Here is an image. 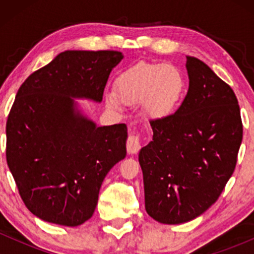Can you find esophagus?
<instances>
[{
	"mask_svg": "<svg viewBox=\"0 0 254 254\" xmlns=\"http://www.w3.org/2000/svg\"><path fill=\"white\" fill-rule=\"evenodd\" d=\"M127 149L129 154L138 153V150L141 149V137H139V135L131 133V135L127 137Z\"/></svg>",
	"mask_w": 254,
	"mask_h": 254,
	"instance_id": "obj_1",
	"label": "esophagus"
}]
</instances>
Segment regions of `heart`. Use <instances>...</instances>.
<instances>
[{
	"label": "heart",
	"instance_id": "heart-1",
	"mask_svg": "<svg viewBox=\"0 0 254 254\" xmlns=\"http://www.w3.org/2000/svg\"><path fill=\"white\" fill-rule=\"evenodd\" d=\"M117 97L109 95L107 101L119 109L122 103H142L144 116L161 119L173 113L184 97L185 78L172 64H141L119 76L116 83Z\"/></svg>",
	"mask_w": 254,
	"mask_h": 254
}]
</instances>
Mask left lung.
I'll use <instances>...</instances> for the list:
<instances>
[{"mask_svg":"<svg viewBox=\"0 0 254 254\" xmlns=\"http://www.w3.org/2000/svg\"><path fill=\"white\" fill-rule=\"evenodd\" d=\"M186 58L188 94L176 113L150 121L153 141L138 155L145 210L167 224L193 220L216 202L243 141L234 90L202 61Z\"/></svg>","mask_w":254,"mask_h":254,"instance_id":"left-lung-1","label":"left lung"}]
</instances>
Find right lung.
<instances>
[{
  "instance_id": "1",
  "label": "right lung",
  "mask_w": 254,
  "mask_h": 254,
  "mask_svg": "<svg viewBox=\"0 0 254 254\" xmlns=\"http://www.w3.org/2000/svg\"><path fill=\"white\" fill-rule=\"evenodd\" d=\"M119 51L61 52L25 80L8 115L5 157L25 205L46 222L92 217L104 178L127 155V125L95 127L72 98L103 100Z\"/></svg>"
}]
</instances>
